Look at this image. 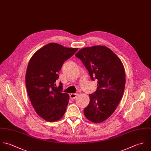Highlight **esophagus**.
Wrapping results in <instances>:
<instances>
[{"label":"esophagus","mask_w":151,"mask_h":151,"mask_svg":"<svg viewBox=\"0 0 151 151\" xmlns=\"http://www.w3.org/2000/svg\"><path fill=\"white\" fill-rule=\"evenodd\" d=\"M78 94H77V93H72L70 94L69 96H70V98L71 100H73L78 96Z\"/></svg>","instance_id":"1"}]
</instances>
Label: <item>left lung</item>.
Instances as JSON below:
<instances>
[{
  "instance_id": "8db88e82",
  "label": "left lung",
  "mask_w": 151,
  "mask_h": 151,
  "mask_svg": "<svg viewBox=\"0 0 151 151\" xmlns=\"http://www.w3.org/2000/svg\"><path fill=\"white\" fill-rule=\"evenodd\" d=\"M75 57L85 65L91 79L97 80V90L89 94L84 114L91 122H103L114 112L122 97L125 84L123 65L110 49L101 45L82 48Z\"/></svg>"
}]
</instances>
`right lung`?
<instances>
[{
    "label": "right lung",
    "instance_id": "right-lung-1",
    "mask_svg": "<svg viewBox=\"0 0 151 151\" xmlns=\"http://www.w3.org/2000/svg\"><path fill=\"white\" fill-rule=\"evenodd\" d=\"M78 48L50 43L38 50L29 61L26 75V88L37 114L45 120H59L65 113L69 99L62 93V84L56 86L58 72L65 60Z\"/></svg>",
    "mask_w": 151,
    "mask_h": 151
}]
</instances>
